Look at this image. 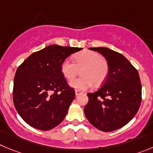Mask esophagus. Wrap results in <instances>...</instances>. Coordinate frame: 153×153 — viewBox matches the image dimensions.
<instances>
[{
	"label": "esophagus",
	"instance_id": "34e87169",
	"mask_svg": "<svg viewBox=\"0 0 153 153\" xmlns=\"http://www.w3.org/2000/svg\"><path fill=\"white\" fill-rule=\"evenodd\" d=\"M81 93H82L81 91H78V90H75V95H76V96H78V95H79V94H81Z\"/></svg>",
	"mask_w": 153,
	"mask_h": 153
}]
</instances>
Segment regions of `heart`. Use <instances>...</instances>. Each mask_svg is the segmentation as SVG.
Segmentation results:
<instances>
[{"label": "heart", "mask_w": 153, "mask_h": 153, "mask_svg": "<svg viewBox=\"0 0 153 153\" xmlns=\"http://www.w3.org/2000/svg\"><path fill=\"white\" fill-rule=\"evenodd\" d=\"M74 62L69 58L61 64V72L68 81H72L81 69L82 76L72 81L70 85L78 91H84L94 85H102L109 75V65L100 53L91 51H83L73 56Z\"/></svg>", "instance_id": "obj_1"}]
</instances>
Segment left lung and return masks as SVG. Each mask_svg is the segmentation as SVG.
<instances>
[{
  "label": "left lung",
  "instance_id": "obj_1",
  "mask_svg": "<svg viewBox=\"0 0 153 153\" xmlns=\"http://www.w3.org/2000/svg\"><path fill=\"white\" fill-rule=\"evenodd\" d=\"M102 54L109 65L102 87L88 93L85 114L90 123L105 132L125 126L140 106L142 88L137 70L122 54L106 48H91Z\"/></svg>",
  "mask_w": 153,
  "mask_h": 153
}]
</instances>
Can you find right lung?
Masks as SVG:
<instances>
[{
  "mask_svg": "<svg viewBox=\"0 0 153 153\" xmlns=\"http://www.w3.org/2000/svg\"><path fill=\"white\" fill-rule=\"evenodd\" d=\"M82 48L53 44L29 56L17 68L13 100L21 118L30 126L48 131L62 122L75 92L61 72V64Z\"/></svg>",
  "mask_w": 153,
  "mask_h": 153,
  "instance_id": "right-lung-1",
  "label": "right lung"
}]
</instances>
